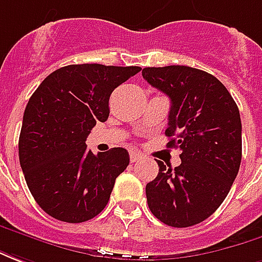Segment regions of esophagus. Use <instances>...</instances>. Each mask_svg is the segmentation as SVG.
<instances>
[{
	"label": "esophagus",
	"mask_w": 262,
	"mask_h": 262,
	"mask_svg": "<svg viewBox=\"0 0 262 262\" xmlns=\"http://www.w3.org/2000/svg\"><path fill=\"white\" fill-rule=\"evenodd\" d=\"M142 158L144 157L141 155L140 152H137V151L129 152V161H131V162H138V161H141Z\"/></svg>",
	"instance_id": "esophagus-1"
}]
</instances>
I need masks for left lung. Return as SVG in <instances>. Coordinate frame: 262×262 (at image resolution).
<instances>
[{
  "instance_id": "1",
  "label": "left lung",
  "mask_w": 262,
  "mask_h": 262,
  "mask_svg": "<svg viewBox=\"0 0 262 262\" xmlns=\"http://www.w3.org/2000/svg\"><path fill=\"white\" fill-rule=\"evenodd\" d=\"M142 77L170 98L165 131L179 148L172 169L157 161L158 176L145 187L152 214L172 227H190L223 203L241 164L240 111L229 90L207 72L189 66L145 68Z\"/></svg>"
}]
</instances>
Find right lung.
Wrapping results in <instances>:
<instances>
[{"label": "right lung", "instance_id": "1", "mask_svg": "<svg viewBox=\"0 0 262 262\" xmlns=\"http://www.w3.org/2000/svg\"><path fill=\"white\" fill-rule=\"evenodd\" d=\"M138 66L69 64L35 90L24 113L19 164L33 199L49 216L66 223L87 222L104 209L117 176L129 164L124 148L97 155L86 138L108 118L114 89Z\"/></svg>", "mask_w": 262, "mask_h": 262}]
</instances>
